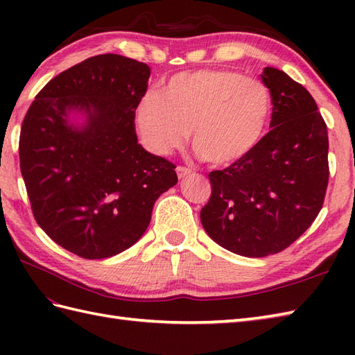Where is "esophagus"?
Instances as JSON below:
<instances>
[{
  "label": "esophagus",
  "instance_id": "34e87169",
  "mask_svg": "<svg viewBox=\"0 0 355 355\" xmlns=\"http://www.w3.org/2000/svg\"><path fill=\"white\" fill-rule=\"evenodd\" d=\"M192 169L191 168H186V166H177V175L178 178H184L187 175H191Z\"/></svg>",
  "mask_w": 355,
  "mask_h": 355
}]
</instances>
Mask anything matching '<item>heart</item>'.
Returning a JSON list of instances; mask_svg holds the SVG:
<instances>
[{"label": "heart", "instance_id": "obj_1", "mask_svg": "<svg viewBox=\"0 0 355 355\" xmlns=\"http://www.w3.org/2000/svg\"><path fill=\"white\" fill-rule=\"evenodd\" d=\"M270 116V94L259 80L232 70L172 76L162 92L149 89L135 107L145 146L166 155L187 137L212 164L241 162L258 145Z\"/></svg>", "mask_w": 355, "mask_h": 355}]
</instances>
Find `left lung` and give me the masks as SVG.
Returning a JSON list of instances; mask_svg holds the SVG:
<instances>
[{"label":"left lung","instance_id":"1","mask_svg":"<svg viewBox=\"0 0 355 355\" xmlns=\"http://www.w3.org/2000/svg\"><path fill=\"white\" fill-rule=\"evenodd\" d=\"M271 131L241 162L209 173L212 195L201 224L227 250L263 258L285 250L310 227L325 200L328 131L308 89L266 67Z\"/></svg>","mask_w":355,"mask_h":355}]
</instances>
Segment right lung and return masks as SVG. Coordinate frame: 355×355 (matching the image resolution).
Segmentation results:
<instances>
[{
  "instance_id": "right-lung-1",
  "label": "right lung",
  "mask_w": 355,
  "mask_h": 355,
  "mask_svg": "<svg viewBox=\"0 0 355 355\" xmlns=\"http://www.w3.org/2000/svg\"><path fill=\"white\" fill-rule=\"evenodd\" d=\"M150 69L99 55L58 74L36 94L19 134V166L40 227L74 254L103 259L134 245L157 198L178 178L135 134ZM73 110L86 116L74 127Z\"/></svg>"
}]
</instances>
